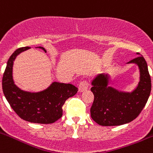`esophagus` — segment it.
Listing matches in <instances>:
<instances>
[{"label":"esophagus","instance_id":"obj_1","mask_svg":"<svg viewBox=\"0 0 153 153\" xmlns=\"http://www.w3.org/2000/svg\"><path fill=\"white\" fill-rule=\"evenodd\" d=\"M88 86H89V82L87 80H84V81H81L79 84V86H78V91L79 92H82V91H85L88 89Z\"/></svg>","mask_w":153,"mask_h":153}]
</instances>
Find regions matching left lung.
Returning a JSON list of instances; mask_svg holds the SVG:
<instances>
[{
  "mask_svg": "<svg viewBox=\"0 0 153 153\" xmlns=\"http://www.w3.org/2000/svg\"><path fill=\"white\" fill-rule=\"evenodd\" d=\"M128 63L137 64L140 72L139 84L133 92H120L112 88L109 76L105 74H99L91 82L94 100L91 115L98 125L118 126L129 123L140 115L147 102L152 86L147 63L143 56Z\"/></svg>",
  "mask_w": 153,
  "mask_h": 153,
  "instance_id": "8db88e82",
  "label": "left lung"
}]
</instances>
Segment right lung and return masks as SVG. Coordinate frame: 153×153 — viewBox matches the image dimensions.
Returning a JSON list of instances; mask_svg holds the SVG:
<instances>
[{"label": "right lung", "instance_id": "add662e5", "mask_svg": "<svg viewBox=\"0 0 153 153\" xmlns=\"http://www.w3.org/2000/svg\"><path fill=\"white\" fill-rule=\"evenodd\" d=\"M38 48L47 52L42 47ZM29 48H19L8 59L2 78L3 92L11 108L22 119L31 123H53L62 117V105L68 98L76 94L78 88L71 84L53 82L48 89L38 93L19 89L13 79V61L18 54Z\"/></svg>", "mask_w": 153, "mask_h": 153}]
</instances>
